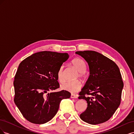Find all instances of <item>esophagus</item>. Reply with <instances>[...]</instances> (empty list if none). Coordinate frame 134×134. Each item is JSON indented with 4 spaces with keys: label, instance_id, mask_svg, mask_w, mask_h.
<instances>
[{
    "label": "esophagus",
    "instance_id": "esophagus-1",
    "mask_svg": "<svg viewBox=\"0 0 134 134\" xmlns=\"http://www.w3.org/2000/svg\"><path fill=\"white\" fill-rule=\"evenodd\" d=\"M70 97L71 98H76L77 97H78V96H77V95L76 94H71V96Z\"/></svg>",
    "mask_w": 134,
    "mask_h": 134
}]
</instances>
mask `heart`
<instances>
[{
    "label": "heart",
    "mask_w": 134,
    "mask_h": 134,
    "mask_svg": "<svg viewBox=\"0 0 134 134\" xmlns=\"http://www.w3.org/2000/svg\"><path fill=\"white\" fill-rule=\"evenodd\" d=\"M71 64L79 72L78 75H77V78L79 76L80 78H83L84 73L86 70V64H85L83 60L80 58H75L71 61ZM57 78L59 82L61 83H63L65 81L64 78L63 66H61L58 69L57 72ZM82 84L80 81L77 80L73 81V82H67L64 84L62 86V88L68 92L75 93L79 91L82 88Z\"/></svg>",
    "instance_id": "1"
}]
</instances>
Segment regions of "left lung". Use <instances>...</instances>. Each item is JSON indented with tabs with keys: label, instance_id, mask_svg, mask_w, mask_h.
I'll use <instances>...</instances> for the list:
<instances>
[{
	"label": "left lung",
	"instance_id": "8db88e82",
	"mask_svg": "<svg viewBox=\"0 0 134 134\" xmlns=\"http://www.w3.org/2000/svg\"><path fill=\"white\" fill-rule=\"evenodd\" d=\"M88 63L90 76L79 93L87 101L86 110L80 115L84 122L97 125L108 121L121 103L124 83L118 66L106 56L94 51H76Z\"/></svg>",
	"mask_w": 134,
	"mask_h": 134
}]
</instances>
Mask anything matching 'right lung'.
I'll return each instance as SVG.
<instances>
[{"instance_id":"1","label":"right lung","mask_w":134,"mask_h":134,"mask_svg":"<svg viewBox=\"0 0 134 134\" xmlns=\"http://www.w3.org/2000/svg\"><path fill=\"white\" fill-rule=\"evenodd\" d=\"M69 58L68 53L44 51L28 56L20 63L13 82L14 101L23 116L30 122L43 124L55 116L63 99L70 92L60 88L57 72Z\"/></svg>"}]
</instances>
